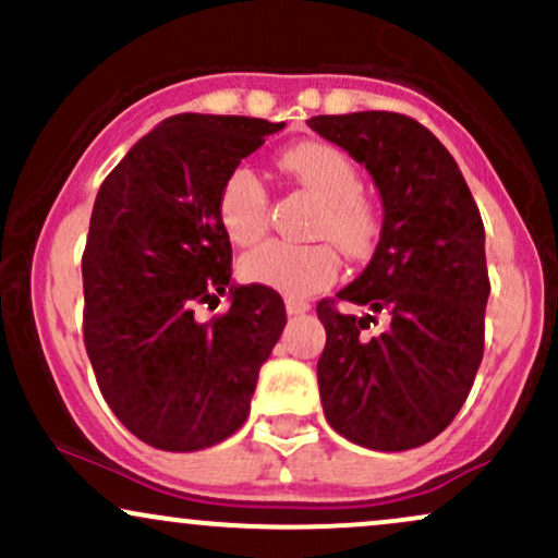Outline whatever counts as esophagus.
<instances>
[{"mask_svg":"<svg viewBox=\"0 0 558 558\" xmlns=\"http://www.w3.org/2000/svg\"><path fill=\"white\" fill-rule=\"evenodd\" d=\"M286 312L288 315H304V312H310V304L299 299H286Z\"/></svg>","mask_w":558,"mask_h":558,"instance_id":"obj_1","label":"esophagus"}]
</instances>
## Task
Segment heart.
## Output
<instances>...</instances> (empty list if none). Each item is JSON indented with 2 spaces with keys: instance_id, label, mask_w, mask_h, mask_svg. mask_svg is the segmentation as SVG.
<instances>
[{
  "instance_id": "obj_1",
  "label": "heart",
  "mask_w": 558,
  "mask_h": 558,
  "mask_svg": "<svg viewBox=\"0 0 558 558\" xmlns=\"http://www.w3.org/2000/svg\"><path fill=\"white\" fill-rule=\"evenodd\" d=\"M280 168L304 185L323 213L315 235L330 239L349 257H367L377 239V215L364 198L360 170L341 149L330 144H299L280 157ZM217 217L228 239L239 246L259 241L267 230V189L252 168H235L217 196ZM246 283L272 288L288 299H306L328 288L338 275V254L328 243L293 246L270 241L254 248L239 265Z\"/></svg>"
}]
</instances>
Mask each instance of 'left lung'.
Wrapping results in <instances>:
<instances>
[{
	"label": "left lung",
	"instance_id": "1",
	"mask_svg": "<svg viewBox=\"0 0 558 558\" xmlns=\"http://www.w3.org/2000/svg\"><path fill=\"white\" fill-rule=\"evenodd\" d=\"M315 133L373 175L383 228L373 259L336 296L319 301L325 351L319 399L330 427L373 451H409L444 433L483 362L485 228L457 159L417 120L396 112L317 114ZM373 314L387 328L363 332Z\"/></svg>",
	"mask_w": 558,
	"mask_h": 558
}]
</instances>
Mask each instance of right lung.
I'll list each match as a JSON object with an SVG mask.
<instances>
[{"mask_svg": "<svg viewBox=\"0 0 558 558\" xmlns=\"http://www.w3.org/2000/svg\"><path fill=\"white\" fill-rule=\"evenodd\" d=\"M286 123L185 112L131 146L96 194L83 252V341L101 396L159 451H198L246 422L259 367L286 328L283 299L230 280L217 196ZM231 310L198 324L196 303Z\"/></svg>", "mask_w": 558, "mask_h": 558, "instance_id": "add662e5", "label": "right lung"}]
</instances>
